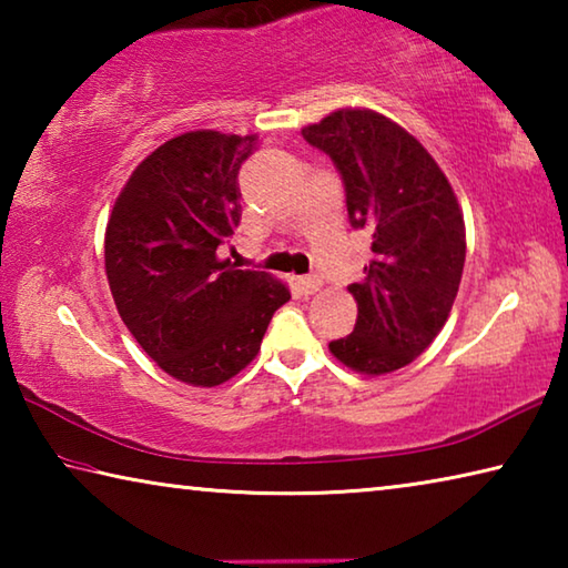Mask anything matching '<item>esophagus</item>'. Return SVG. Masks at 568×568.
I'll return each instance as SVG.
<instances>
[{"mask_svg":"<svg viewBox=\"0 0 568 568\" xmlns=\"http://www.w3.org/2000/svg\"><path fill=\"white\" fill-rule=\"evenodd\" d=\"M295 285L301 287V293H305V295L318 293V291H321V277H315V275H301V277H295Z\"/></svg>","mask_w":568,"mask_h":568,"instance_id":"1","label":"esophagus"}]
</instances>
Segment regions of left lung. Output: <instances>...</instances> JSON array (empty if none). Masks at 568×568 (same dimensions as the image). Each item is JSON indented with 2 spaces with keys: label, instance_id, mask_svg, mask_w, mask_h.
Listing matches in <instances>:
<instances>
[{
  "label": "left lung",
  "instance_id": "left-lung-1",
  "mask_svg": "<svg viewBox=\"0 0 568 568\" xmlns=\"http://www.w3.org/2000/svg\"><path fill=\"white\" fill-rule=\"evenodd\" d=\"M303 138L333 160L351 225L373 237L365 281L348 285L358 321L328 348L365 376L398 371L444 328L464 275L454 187L413 134L373 110H338L303 128Z\"/></svg>",
  "mask_w": 568,
  "mask_h": 568
}]
</instances>
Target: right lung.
I'll use <instances>...</instances> for the list:
<instances>
[{
	"label": "right lung",
	"instance_id": "obj_1",
	"mask_svg": "<svg viewBox=\"0 0 568 568\" xmlns=\"http://www.w3.org/2000/svg\"><path fill=\"white\" fill-rule=\"evenodd\" d=\"M255 134L185 132L132 172L104 233V271L120 318L168 376L213 388L261 351L287 287L235 271L217 247L240 225V165Z\"/></svg>",
	"mask_w": 568,
	"mask_h": 568
}]
</instances>
